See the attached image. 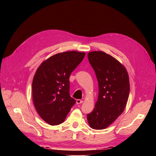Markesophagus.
<instances>
[{"mask_svg": "<svg viewBox=\"0 0 156 156\" xmlns=\"http://www.w3.org/2000/svg\"><path fill=\"white\" fill-rule=\"evenodd\" d=\"M83 101L82 100H80V99H77L76 100V104H81L83 103Z\"/></svg>", "mask_w": 156, "mask_h": 156, "instance_id": "esophagus-1", "label": "esophagus"}]
</instances>
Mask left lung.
Segmentation results:
<instances>
[{"instance_id": "left-lung-1", "label": "left lung", "mask_w": 156, "mask_h": 156, "mask_svg": "<svg viewBox=\"0 0 156 156\" xmlns=\"http://www.w3.org/2000/svg\"><path fill=\"white\" fill-rule=\"evenodd\" d=\"M89 63L98 83V100L87 121L94 129H104L117 119L125 110L130 84L125 66L111 55L101 51L89 52Z\"/></svg>"}]
</instances>
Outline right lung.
Instances as JSON below:
<instances>
[{
    "mask_svg": "<svg viewBox=\"0 0 156 156\" xmlns=\"http://www.w3.org/2000/svg\"><path fill=\"white\" fill-rule=\"evenodd\" d=\"M85 53L65 51L53 55L37 69L32 82L34 107L41 118L51 125L64 122L76 100L69 95L71 73Z\"/></svg>",
    "mask_w": 156,
    "mask_h": 156,
    "instance_id": "1",
    "label": "right lung"
}]
</instances>
